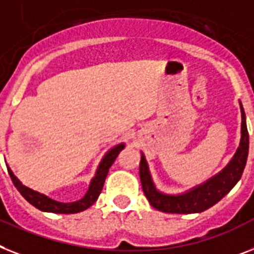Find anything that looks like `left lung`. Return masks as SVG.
<instances>
[{
  "mask_svg": "<svg viewBox=\"0 0 254 254\" xmlns=\"http://www.w3.org/2000/svg\"><path fill=\"white\" fill-rule=\"evenodd\" d=\"M240 110H242V139L231 161L218 174L199 186L193 187L187 192L181 195H167L156 190L151 178L146 157L142 153L139 164L140 182L144 195L155 209L165 213H177V214L200 213L218 203L226 193L231 191L232 187L240 180L243 170L246 168L249 150L248 129H247L246 114L242 103H240Z\"/></svg>",
  "mask_w": 254,
  "mask_h": 254,
  "instance_id": "1",
  "label": "left lung"
}]
</instances>
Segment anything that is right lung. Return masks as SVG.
<instances>
[{
  "label": "right lung",
  "mask_w": 254,
  "mask_h": 254,
  "mask_svg": "<svg viewBox=\"0 0 254 254\" xmlns=\"http://www.w3.org/2000/svg\"><path fill=\"white\" fill-rule=\"evenodd\" d=\"M124 147H125L124 143L117 144V146H115L114 148H111V150L104 155L101 164H99V167H98L95 177L91 180L87 192L85 193V196L82 199L77 200V201H73V203H61V201L50 199L49 196L37 192L35 190L24 186V185L14 176V173H12L10 168H7V170L10 177H11V181L12 183H14V186L16 187V190H18L19 192L22 193L23 197H24L29 204H32V205L35 206V208L42 210V212L59 213V214L78 213L87 209L89 206H91L95 201H97L98 196H99L102 189H103L104 181H106V177H107L108 174V170H110L111 165L115 163V160L119 156V153L121 152V150H123Z\"/></svg>",
  "instance_id": "obj_1"
}]
</instances>
